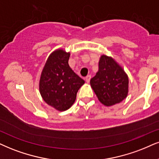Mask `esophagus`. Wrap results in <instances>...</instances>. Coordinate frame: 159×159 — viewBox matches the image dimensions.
Masks as SVG:
<instances>
[{
	"label": "esophagus",
	"mask_w": 159,
	"mask_h": 159,
	"mask_svg": "<svg viewBox=\"0 0 159 159\" xmlns=\"http://www.w3.org/2000/svg\"><path fill=\"white\" fill-rule=\"evenodd\" d=\"M90 79H91V75H88V76H86V78H85V80H86V83H89Z\"/></svg>",
	"instance_id": "obj_1"
}]
</instances>
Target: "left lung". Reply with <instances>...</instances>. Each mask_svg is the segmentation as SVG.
<instances>
[{
    "instance_id": "left-lung-1",
    "label": "left lung",
    "mask_w": 159,
    "mask_h": 159,
    "mask_svg": "<svg viewBox=\"0 0 159 159\" xmlns=\"http://www.w3.org/2000/svg\"><path fill=\"white\" fill-rule=\"evenodd\" d=\"M128 76L111 56L102 55L98 71L90 80V85L101 103L111 106L122 102L128 94Z\"/></svg>"
}]
</instances>
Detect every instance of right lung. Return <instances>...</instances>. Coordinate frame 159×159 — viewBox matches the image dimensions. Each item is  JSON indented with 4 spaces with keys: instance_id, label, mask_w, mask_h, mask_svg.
Masks as SVG:
<instances>
[{
    "instance_id": "obj_1",
    "label": "right lung",
    "mask_w": 159,
    "mask_h": 159,
    "mask_svg": "<svg viewBox=\"0 0 159 159\" xmlns=\"http://www.w3.org/2000/svg\"><path fill=\"white\" fill-rule=\"evenodd\" d=\"M70 52L57 49L50 54L40 76L39 89L46 103L59 111L73 106L78 89L85 83L68 64Z\"/></svg>"
}]
</instances>
